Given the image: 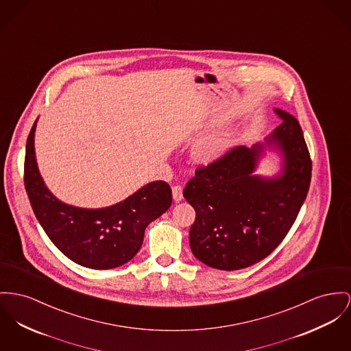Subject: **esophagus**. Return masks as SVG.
I'll use <instances>...</instances> for the list:
<instances>
[{
	"label": "esophagus",
	"mask_w": 351,
	"mask_h": 351,
	"mask_svg": "<svg viewBox=\"0 0 351 351\" xmlns=\"http://www.w3.org/2000/svg\"><path fill=\"white\" fill-rule=\"evenodd\" d=\"M171 191H173V198L176 202H180L182 198H184V194H182V187L180 185H176V186L171 187Z\"/></svg>",
	"instance_id": "34e87169"
}]
</instances>
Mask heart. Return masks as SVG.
Wrapping results in <instances>:
<instances>
[{
  "label": "heart",
  "mask_w": 351,
  "mask_h": 351,
  "mask_svg": "<svg viewBox=\"0 0 351 351\" xmlns=\"http://www.w3.org/2000/svg\"><path fill=\"white\" fill-rule=\"evenodd\" d=\"M230 149V141L222 136H213L199 141L193 149V160L199 165H211L221 160Z\"/></svg>",
  "instance_id": "heart-1"
}]
</instances>
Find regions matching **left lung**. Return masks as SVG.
I'll use <instances>...</instances> for the list:
<instances>
[{
	"mask_svg": "<svg viewBox=\"0 0 351 351\" xmlns=\"http://www.w3.org/2000/svg\"><path fill=\"white\" fill-rule=\"evenodd\" d=\"M282 122L252 149L237 146L221 160L199 166L184 197L195 210L189 241L194 257L219 270L249 267L267 257L289 233L304 205L311 158L297 118L274 109ZM282 154L281 174H254L265 146Z\"/></svg>",
	"mask_w": 351,
	"mask_h": 351,
	"instance_id": "obj_1",
	"label": "left lung"
}]
</instances>
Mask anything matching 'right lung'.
Instances as JSON below:
<instances>
[{
	"instance_id": "add662e5",
	"label": "right lung",
	"mask_w": 351,
	"mask_h": 351,
	"mask_svg": "<svg viewBox=\"0 0 351 351\" xmlns=\"http://www.w3.org/2000/svg\"><path fill=\"white\" fill-rule=\"evenodd\" d=\"M36 123L26 142L25 189L50 241L73 262L89 269L108 270L130 261L140 252L146 226L170 208V186L154 181L102 209L64 204L49 191L40 176L34 154Z\"/></svg>"
}]
</instances>
